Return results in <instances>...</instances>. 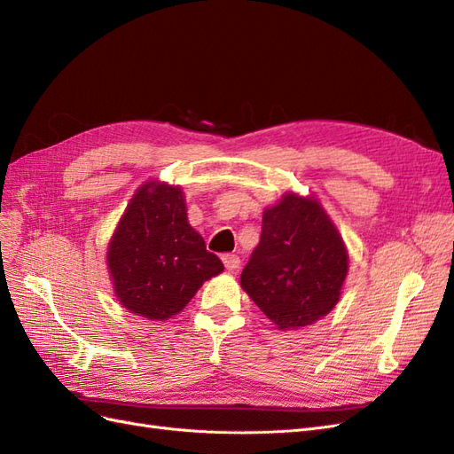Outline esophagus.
<instances>
[{"label":"esophagus","instance_id":"esophagus-1","mask_svg":"<svg viewBox=\"0 0 454 454\" xmlns=\"http://www.w3.org/2000/svg\"><path fill=\"white\" fill-rule=\"evenodd\" d=\"M223 263L227 270H237L240 267V257L235 254H227L223 255Z\"/></svg>","mask_w":454,"mask_h":454}]
</instances>
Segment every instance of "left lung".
Wrapping results in <instances>:
<instances>
[{"mask_svg": "<svg viewBox=\"0 0 454 454\" xmlns=\"http://www.w3.org/2000/svg\"><path fill=\"white\" fill-rule=\"evenodd\" d=\"M348 272L339 231L314 197L286 193L263 212L261 239L240 286L278 329H299L332 310Z\"/></svg>", "mask_w": 454, "mask_h": 454, "instance_id": "8db88e82", "label": "left lung"}]
</instances>
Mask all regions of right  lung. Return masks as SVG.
<instances>
[{
	"mask_svg": "<svg viewBox=\"0 0 454 454\" xmlns=\"http://www.w3.org/2000/svg\"><path fill=\"white\" fill-rule=\"evenodd\" d=\"M121 305L149 320L184 310L204 280L223 270L189 225L182 189L147 182L130 199L107 248Z\"/></svg>",
	"mask_w": 454,
	"mask_h": 454,
	"instance_id": "1",
	"label": "right lung"
}]
</instances>
